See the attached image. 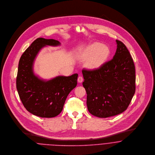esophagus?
<instances>
[{"label":"esophagus","mask_w":155,"mask_h":155,"mask_svg":"<svg viewBox=\"0 0 155 155\" xmlns=\"http://www.w3.org/2000/svg\"><path fill=\"white\" fill-rule=\"evenodd\" d=\"M84 81V78H83V77H82V76H79V77H78V82L81 83V82H82V81Z\"/></svg>","instance_id":"obj_1"}]
</instances>
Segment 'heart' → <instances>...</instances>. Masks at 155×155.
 Instances as JSON below:
<instances>
[{"mask_svg": "<svg viewBox=\"0 0 155 155\" xmlns=\"http://www.w3.org/2000/svg\"><path fill=\"white\" fill-rule=\"evenodd\" d=\"M109 48L100 43H94L87 47L81 53L84 59H88L87 65L95 68L101 67L110 54Z\"/></svg>", "mask_w": 155, "mask_h": 155, "instance_id": "obj_1", "label": "heart"}]
</instances>
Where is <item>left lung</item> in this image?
Segmentation results:
<instances>
[{"label": "left lung", "mask_w": 155, "mask_h": 155, "mask_svg": "<svg viewBox=\"0 0 155 155\" xmlns=\"http://www.w3.org/2000/svg\"><path fill=\"white\" fill-rule=\"evenodd\" d=\"M113 58L94 70L83 69L88 111L107 118L126 110L135 93V67L126 46L116 40Z\"/></svg>", "instance_id": "8db88e82"}]
</instances>
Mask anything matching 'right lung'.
Listing matches in <instances>:
<instances>
[{"instance_id":"obj_1","label":"right lung","mask_w":155,"mask_h":155,"mask_svg":"<svg viewBox=\"0 0 155 155\" xmlns=\"http://www.w3.org/2000/svg\"><path fill=\"white\" fill-rule=\"evenodd\" d=\"M59 45L53 39L38 38L22 54L18 63L16 87L20 99L28 111L42 118L59 115L68 94L77 85L78 74L58 76L48 81L34 74L33 62L40 49L47 45Z\"/></svg>"}]
</instances>
